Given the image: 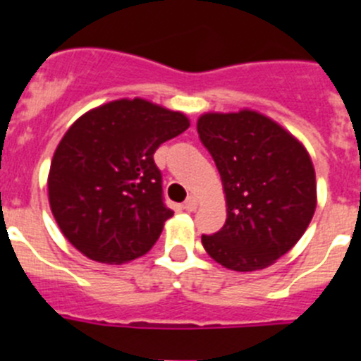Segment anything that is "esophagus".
I'll use <instances>...</instances> for the list:
<instances>
[{
    "label": "esophagus",
    "mask_w": 361,
    "mask_h": 361,
    "mask_svg": "<svg viewBox=\"0 0 361 361\" xmlns=\"http://www.w3.org/2000/svg\"><path fill=\"white\" fill-rule=\"evenodd\" d=\"M184 208H186V212H195L197 209V199L193 195H190L186 199V202H184Z\"/></svg>",
    "instance_id": "1"
}]
</instances>
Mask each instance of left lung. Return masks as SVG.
I'll use <instances>...</instances> for the list:
<instances>
[{
    "instance_id": "8db88e82",
    "label": "left lung",
    "mask_w": 361,
    "mask_h": 361,
    "mask_svg": "<svg viewBox=\"0 0 361 361\" xmlns=\"http://www.w3.org/2000/svg\"><path fill=\"white\" fill-rule=\"evenodd\" d=\"M228 204L220 231L202 235L209 257L233 271L271 266L300 240L317 208L311 157L291 133L251 110L204 114L197 123Z\"/></svg>"
}]
</instances>
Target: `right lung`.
<instances>
[{
	"label": "right lung",
	"mask_w": 361,
	"mask_h": 361,
	"mask_svg": "<svg viewBox=\"0 0 361 361\" xmlns=\"http://www.w3.org/2000/svg\"><path fill=\"white\" fill-rule=\"evenodd\" d=\"M190 121L145 99L86 111L54 153L49 200L54 219L85 257L123 264L142 257L171 215L153 153Z\"/></svg>",
	"instance_id": "add662e5"
}]
</instances>
